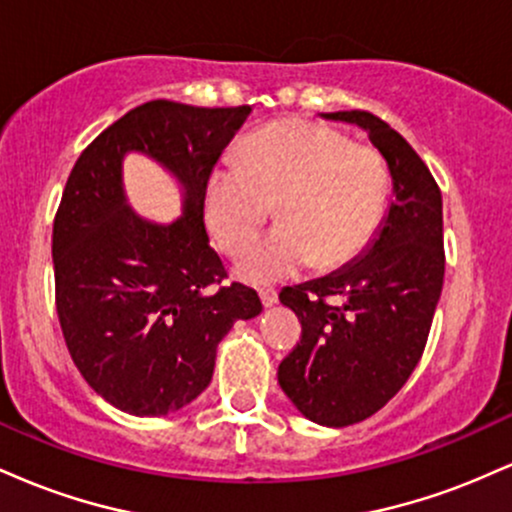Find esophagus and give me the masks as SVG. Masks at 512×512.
<instances>
[{
    "instance_id": "esophagus-1",
    "label": "esophagus",
    "mask_w": 512,
    "mask_h": 512,
    "mask_svg": "<svg viewBox=\"0 0 512 512\" xmlns=\"http://www.w3.org/2000/svg\"><path fill=\"white\" fill-rule=\"evenodd\" d=\"M260 301L264 308H269V305L276 303V291L274 289H260Z\"/></svg>"
}]
</instances>
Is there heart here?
Segmentation results:
<instances>
[{"label": "heart", "mask_w": 512, "mask_h": 512, "mask_svg": "<svg viewBox=\"0 0 512 512\" xmlns=\"http://www.w3.org/2000/svg\"><path fill=\"white\" fill-rule=\"evenodd\" d=\"M390 170L375 146L339 129L284 120L250 134L238 163L209 175L207 221L226 252L245 250L276 209V226L238 260V274L267 284L313 262L322 272L354 262L385 216Z\"/></svg>", "instance_id": "b5f03b06"}]
</instances>
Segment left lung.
<instances>
[{"mask_svg": "<svg viewBox=\"0 0 512 512\" xmlns=\"http://www.w3.org/2000/svg\"><path fill=\"white\" fill-rule=\"evenodd\" d=\"M325 117L366 129L395 185L366 255L279 293L303 327L279 363L281 390L305 419L342 428L383 409L421 361L443 291V197L421 156L380 117L366 110Z\"/></svg>", "mask_w": 512, "mask_h": 512, "instance_id": "obj_1", "label": "left lung"}]
</instances>
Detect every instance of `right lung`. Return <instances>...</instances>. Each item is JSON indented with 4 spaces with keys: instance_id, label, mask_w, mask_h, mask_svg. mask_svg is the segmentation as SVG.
<instances>
[{
    "instance_id": "add662e5",
    "label": "right lung",
    "mask_w": 512,
    "mask_h": 512,
    "mask_svg": "<svg viewBox=\"0 0 512 512\" xmlns=\"http://www.w3.org/2000/svg\"><path fill=\"white\" fill-rule=\"evenodd\" d=\"M250 105H137L76 158L52 223L55 305L69 356L113 407L163 416L211 383L216 346L260 315L255 289L228 284L204 228L209 175ZM142 150L183 182L168 227L139 220L121 192V158Z\"/></svg>"
}]
</instances>
